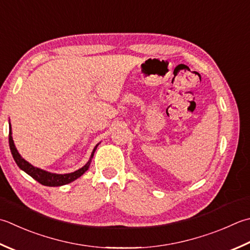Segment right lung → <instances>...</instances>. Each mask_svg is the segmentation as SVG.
Segmentation results:
<instances>
[{"label": "right lung", "mask_w": 250, "mask_h": 250, "mask_svg": "<svg viewBox=\"0 0 250 250\" xmlns=\"http://www.w3.org/2000/svg\"><path fill=\"white\" fill-rule=\"evenodd\" d=\"M8 142H9V148H11L13 158H14L15 161H16L18 167L21 168L22 171H24V172H26L27 174L30 175L31 178H33L34 180L38 181L39 183H41L42 185H45V187H62V185L71 183L72 181H75L78 178H80L81 175L84 173L87 169H89L93 156H94V153H95V150L97 148V146L100 145V143H99L95 146L94 149H93V151H92L89 161H87V163L84 166H83L82 168L73 171V172H70V173L57 174V173H52V172H48V171H45L43 169L34 167V166H32L31 164H29L27 160H24L21 157V154L18 153L16 146H15V144H14L13 136H12L11 124H9Z\"/></svg>", "instance_id": "obj_1"}]
</instances>
